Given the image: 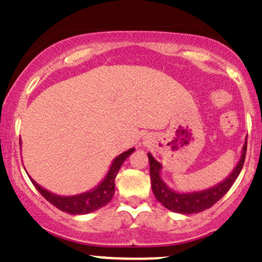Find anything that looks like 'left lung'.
<instances>
[{
    "instance_id": "1",
    "label": "left lung",
    "mask_w": 262,
    "mask_h": 262,
    "mask_svg": "<svg viewBox=\"0 0 262 262\" xmlns=\"http://www.w3.org/2000/svg\"><path fill=\"white\" fill-rule=\"evenodd\" d=\"M246 151H247V141L242 148V155L238 161L237 166L233 169L229 177L225 178L223 182L217 183L214 187H210L204 190H195V192H175L172 190L161 178L162 165L152 156L147 154L149 161V177H151L152 192L157 201L166 207L167 210L178 214H197V212L205 211L210 209L212 205L216 204L223 195L229 190L233 183L239 175L246 159Z\"/></svg>"
}]
</instances>
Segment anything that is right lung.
<instances>
[{
	"instance_id": "add662e5",
	"label": "right lung",
	"mask_w": 262,
	"mask_h": 262,
	"mask_svg": "<svg viewBox=\"0 0 262 262\" xmlns=\"http://www.w3.org/2000/svg\"><path fill=\"white\" fill-rule=\"evenodd\" d=\"M136 151L134 148L128 149V151L123 152L119 156L114 159L113 164H111L110 169H108L106 177L101 180L98 185H96L93 189L87 190L84 193L75 195H58L55 193L50 192L46 188L40 187L38 183H35L34 179L30 178L34 187L37 188L38 192L47 200L50 204L57 207L58 210L63 212L72 215H84L90 214V212L96 211V210L101 209V207L106 206L108 202L113 199L114 193H115V178L118 175L119 170H120L123 162L130 156L133 152Z\"/></svg>"
}]
</instances>
